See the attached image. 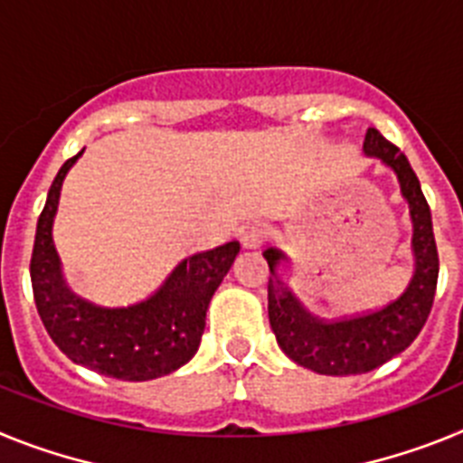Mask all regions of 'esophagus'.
<instances>
[{"mask_svg":"<svg viewBox=\"0 0 463 463\" xmlns=\"http://www.w3.org/2000/svg\"><path fill=\"white\" fill-rule=\"evenodd\" d=\"M269 239H271V229H269L267 224H252V227H248L243 232L241 243H243L245 250H257V248H261Z\"/></svg>","mask_w":463,"mask_h":463,"instance_id":"1","label":"esophagus"}]
</instances>
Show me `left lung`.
I'll return each instance as SVG.
<instances>
[{"label":"left lung","instance_id":"1","mask_svg":"<svg viewBox=\"0 0 463 463\" xmlns=\"http://www.w3.org/2000/svg\"><path fill=\"white\" fill-rule=\"evenodd\" d=\"M364 153L378 157L396 174L401 194L411 208L412 222V271L408 288L399 298L371 313L343 317V320H317L301 308L292 292L280 288L276 269L285 255L276 248L264 250L269 261V322L280 350L304 369L322 375H357L378 369L390 362L422 331L439 282V250L433 239L431 211L422 194L411 162L394 143L371 127L364 138Z\"/></svg>","mask_w":463,"mask_h":463}]
</instances>
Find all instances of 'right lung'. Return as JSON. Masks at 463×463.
I'll use <instances>...</instances> for the list:
<instances>
[{
    "label": "right lung",
    "instance_id": "right-lung-1",
    "mask_svg": "<svg viewBox=\"0 0 463 463\" xmlns=\"http://www.w3.org/2000/svg\"><path fill=\"white\" fill-rule=\"evenodd\" d=\"M80 155L83 150L57 171L36 222L30 276L41 322L60 353L94 373L132 383L174 373L199 350L208 304L239 255V241L183 260L162 288L138 304L101 308L76 297L62 280L52 220L64 175Z\"/></svg>",
    "mask_w": 463,
    "mask_h": 463
}]
</instances>
